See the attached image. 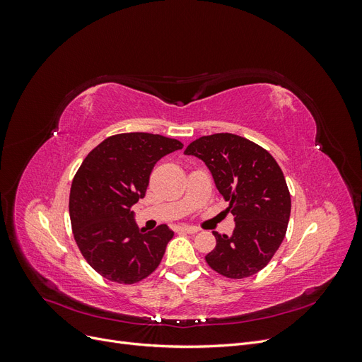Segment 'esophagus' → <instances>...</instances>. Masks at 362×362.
Returning a JSON list of instances; mask_svg holds the SVG:
<instances>
[{"instance_id": "esophagus-1", "label": "esophagus", "mask_w": 362, "mask_h": 362, "mask_svg": "<svg viewBox=\"0 0 362 362\" xmlns=\"http://www.w3.org/2000/svg\"><path fill=\"white\" fill-rule=\"evenodd\" d=\"M178 233H182V234H196L199 233V229L196 226H189V225H181L177 228Z\"/></svg>"}]
</instances>
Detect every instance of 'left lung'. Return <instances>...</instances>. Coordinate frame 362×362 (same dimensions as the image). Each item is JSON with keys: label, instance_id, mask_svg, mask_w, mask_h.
<instances>
[{"label": "left lung", "instance_id": "obj_1", "mask_svg": "<svg viewBox=\"0 0 362 362\" xmlns=\"http://www.w3.org/2000/svg\"><path fill=\"white\" fill-rule=\"evenodd\" d=\"M184 154L210 169L235 222L231 235L213 233L217 243L205 257L208 266L231 279L255 275L287 233L291 198L279 164L254 141L229 133L194 140Z\"/></svg>", "mask_w": 362, "mask_h": 362}]
</instances>
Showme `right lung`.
Masks as SVG:
<instances>
[{
	"label": "right lung",
	"mask_w": 362,
	"mask_h": 362,
	"mask_svg": "<svg viewBox=\"0 0 362 362\" xmlns=\"http://www.w3.org/2000/svg\"><path fill=\"white\" fill-rule=\"evenodd\" d=\"M182 149L175 139L149 133L116 134L84 158L71 185L69 216L83 257L105 279L139 282L154 272L173 231H145L131 206L146 193L156 163Z\"/></svg>",
	"instance_id": "add662e5"
}]
</instances>
